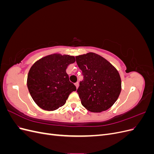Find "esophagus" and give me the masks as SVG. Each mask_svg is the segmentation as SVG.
<instances>
[{
	"label": "esophagus",
	"instance_id": "34e87169",
	"mask_svg": "<svg viewBox=\"0 0 154 154\" xmlns=\"http://www.w3.org/2000/svg\"><path fill=\"white\" fill-rule=\"evenodd\" d=\"M74 85H75V86L76 87V88H78V87L79 86V83L77 82H76L75 83H74Z\"/></svg>",
	"mask_w": 154,
	"mask_h": 154
}]
</instances>
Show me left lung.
<instances>
[{"label": "left lung", "instance_id": "obj_1", "mask_svg": "<svg viewBox=\"0 0 154 154\" xmlns=\"http://www.w3.org/2000/svg\"><path fill=\"white\" fill-rule=\"evenodd\" d=\"M76 61L83 76L77 89L82 105L92 112L110 108L122 90L118 71L106 60L93 53L77 56Z\"/></svg>", "mask_w": 154, "mask_h": 154}]
</instances>
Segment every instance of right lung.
<instances>
[{
	"mask_svg": "<svg viewBox=\"0 0 154 154\" xmlns=\"http://www.w3.org/2000/svg\"><path fill=\"white\" fill-rule=\"evenodd\" d=\"M74 62L72 56L54 54L32 65L27 75V85L32 100L41 109L49 111L58 109L76 90L66 72L67 66Z\"/></svg>",
	"mask_w": 154,
	"mask_h": 154,
	"instance_id": "obj_1",
	"label": "right lung"
}]
</instances>
